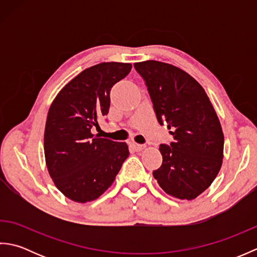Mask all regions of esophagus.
I'll use <instances>...</instances> for the list:
<instances>
[{"label": "esophagus", "instance_id": "1", "mask_svg": "<svg viewBox=\"0 0 257 257\" xmlns=\"http://www.w3.org/2000/svg\"><path fill=\"white\" fill-rule=\"evenodd\" d=\"M132 146H133V148H134L136 151H141V150H144V149L146 148V146L136 144V143H132Z\"/></svg>", "mask_w": 257, "mask_h": 257}]
</instances>
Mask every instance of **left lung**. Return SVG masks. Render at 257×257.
<instances>
[{
	"label": "left lung",
	"mask_w": 257,
	"mask_h": 257,
	"mask_svg": "<svg viewBox=\"0 0 257 257\" xmlns=\"http://www.w3.org/2000/svg\"><path fill=\"white\" fill-rule=\"evenodd\" d=\"M154 102L160 124L174 141L160 146L162 165L154 171L161 189L173 198L193 200L210 187L222 167L224 135L205 90L192 76L171 64L135 63Z\"/></svg>",
	"instance_id": "8db88e82"
}]
</instances>
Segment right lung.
Here are the masks:
<instances>
[{
  "mask_svg": "<svg viewBox=\"0 0 257 257\" xmlns=\"http://www.w3.org/2000/svg\"><path fill=\"white\" fill-rule=\"evenodd\" d=\"M129 63L107 62L83 70L65 85L47 113L44 154L48 173L61 192L74 202L94 201L110 187L128 145L91 133L110 107L111 87L132 70Z\"/></svg>",
  "mask_w": 257,
  "mask_h": 257,
  "instance_id": "obj_1",
  "label": "right lung"
}]
</instances>
